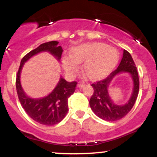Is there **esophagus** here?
Segmentation results:
<instances>
[{
	"label": "esophagus",
	"instance_id": "esophagus-1",
	"mask_svg": "<svg viewBox=\"0 0 157 157\" xmlns=\"http://www.w3.org/2000/svg\"><path fill=\"white\" fill-rule=\"evenodd\" d=\"M85 86V83L84 82H80V83H78V85H77V87L80 88V89H81V88L84 87Z\"/></svg>",
	"mask_w": 157,
	"mask_h": 157
}]
</instances>
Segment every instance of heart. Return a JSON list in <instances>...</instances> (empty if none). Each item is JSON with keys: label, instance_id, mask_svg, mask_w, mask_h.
<instances>
[{"label": "heart", "instance_id": "heart-1", "mask_svg": "<svg viewBox=\"0 0 157 157\" xmlns=\"http://www.w3.org/2000/svg\"><path fill=\"white\" fill-rule=\"evenodd\" d=\"M119 54L116 48L102 43H91L75 46L70 51V56L62 59L63 68L70 74L79 70L82 63V71L91 80L102 78L112 71L117 63Z\"/></svg>", "mask_w": 157, "mask_h": 157}]
</instances>
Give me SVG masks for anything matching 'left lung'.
Masks as SVG:
<instances>
[{
    "instance_id": "obj_1",
    "label": "left lung",
    "mask_w": 157,
    "mask_h": 157,
    "mask_svg": "<svg viewBox=\"0 0 157 157\" xmlns=\"http://www.w3.org/2000/svg\"><path fill=\"white\" fill-rule=\"evenodd\" d=\"M120 73H128L134 82V91L129 102L124 106L114 104L107 92V88L112 79ZM94 93L90 98V107L98 117L105 121L113 122L120 120L125 116L134 106L139 94L140 81L138 71L134 60L128 52L124 49L122 58L118 67L103 80L97 81L91 85Z\"/></svg>"
}]
</instances>
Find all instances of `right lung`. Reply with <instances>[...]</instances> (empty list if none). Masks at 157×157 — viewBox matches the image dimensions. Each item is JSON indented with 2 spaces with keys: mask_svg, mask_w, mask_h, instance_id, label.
<instances>
[{
  "mask_svg": "<svg viewBox=\"0 0 157 157\" xmlns=\"http://www.w3.org/2000/svg\"><path fill=\"white\" fill-rule=\"evenodd\" d=\"M57 41L45 43L26 54L21 60L16 77V90L23 109L32 120L45 125H56L63 120L68 111V97L75 91L77 82L76 81L68 82L65 79L60 78L50 94L41 99H32L27 97L23 91L20 75L24 63L39 52H49L57 60H60L63 48L60 46H57Z\"/></svg>",
  "mask_w": 157,
  "mask_h": 157,
  "instance_id": "right-lung-1",
  "label": "right lung"
}]
</instances>
